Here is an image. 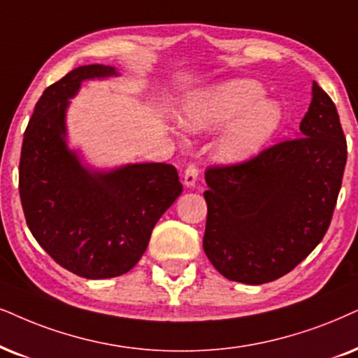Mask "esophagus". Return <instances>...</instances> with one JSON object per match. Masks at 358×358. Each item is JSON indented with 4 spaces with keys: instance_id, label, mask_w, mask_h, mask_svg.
<instances>
[{
    "instance_id": "34e87169",
    "label": "esophagus",
    "mask_w": 358,
    "mask_h": 358,
    "mask_svg": "<svg viewBox=\"0 0 358 358\" xmlns=\"http://www.w3.org/2000/svg\"><path fill=\"white\" fill-rule=\"evenodd\" d=\"M196 178H198V166H196V164H189L183 175L185 187H193V185L196 183Z\"/></svg>"
}]
</instances>
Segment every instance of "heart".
Returning a JSON list of instances; mask_svg holds the SVG:
<instances>
[{
  "instance_id": "obj_1",
  "label": "heart",
  "mask_w": 358,
  "mask_h": 358,
  "mask_svg": "<svg viewBox=\"0 0 358 358\" xmlns=\"http://www.w3.org/2000/svg\"><path fill=\"white\" fill-rule=\"evenodd\" d=\"M257 80L234 79L193 94L182 107V124L189 130L226 125L216 143L220 160L236 164L256 155L279 129L282 112L264 97Z\"/></svg>"
}]
</instances>
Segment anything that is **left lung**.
<instances>
[{"mask_svg":"<svg viewBox=\"0 0 358 358\" xmlns=\"http://www.w3.org/2000/svg\"><path fill=\"white\" fill-rule=\"evenodd\" d=\"M299 137L248 160L210 165L203 250L224 278L264 284L282 278L322 241L337 205L347 140L336 103L317 83Z\"/></svg>","mask_w":358,"mask_h":358,"instance_id":"1","label":"left lung"}]
</instances>
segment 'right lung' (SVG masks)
I'll list each match as a JSON object with an SVG mask.
<instances>
[{
  "instance_id": "1",
  "label": "right lung",
  "mask_w": 358,
  "mask_h": 358,
  "mask_svg": "<svg viewBox=\"0 0 358 358\" xmlns=\"http://www.w3.org/2000/svg\"><path fill=\"white\" fill-rule=\"evenodd\" d=\"M117 74L83 66L44 90L22 138L20 196L26 223L59 266L85 279L125 274L145 252L153 226L182 193L169 164L101 173L66 145V108L85 79Z\"/></svg>"
}]
</instances>
